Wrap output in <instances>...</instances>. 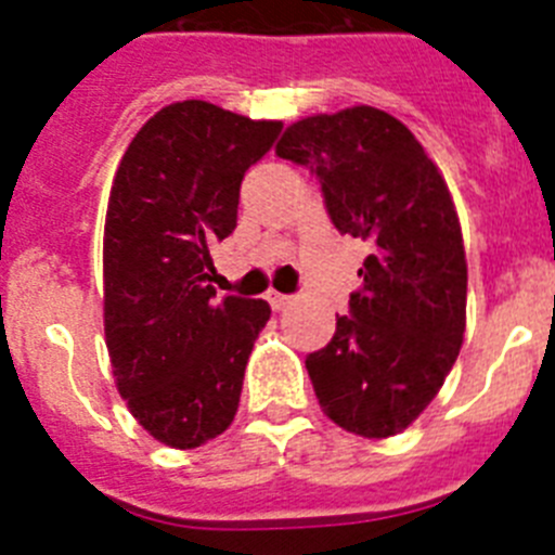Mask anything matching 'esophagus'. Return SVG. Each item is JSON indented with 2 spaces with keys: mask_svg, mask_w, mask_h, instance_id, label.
Returning <instances> with one entry per match:
<instances>
[{
  "mask_svg": "<svg viewBox=\"0 0 555 555\" xmlns=\"http://www.w3.org/2000/svg\"><path fill=\"white\" fill-rule=\"evenodd\" d=\"M267 302H269V306H272V311H283V308L292 306V297H288V294L274 292V288H269V292H267Z\"/></svg>",
  "mask_w": 555,
  "mask_h": 555,
  "instance_id": "34e87169",
  "label": "esophagus"
}]
</instances>
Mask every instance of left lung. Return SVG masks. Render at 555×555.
Wrapping results in <instances>:
<instances>
[{
    "label": "left lung",
    "mask_w": 555,
    "mask_h": 555,
    "mask_svg": "<svg viewBox=\"0 0 555 555\" xmlns=\"http://www.w3.org/2000/svg\"><path fill=\"white\" fill-rule=\"evenodd\" d=\"M274 152L308 166L338 233L370 242L327 347L306 358L338 428L386 439L439 395L467 325V258L442 171L414 132L370 105L286 127Z\"/></svg>",
    "instance_id": "1"
}]
</instances>
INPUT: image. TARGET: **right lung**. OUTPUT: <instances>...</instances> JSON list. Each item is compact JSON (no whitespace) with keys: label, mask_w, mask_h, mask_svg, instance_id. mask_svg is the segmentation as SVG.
I'll return each instance as SVG.
<instances>
[{"label":"right lung","mask_w":555,"mask_h":555,"mask_svg":"<svg viewBox=\"0 0 555 555\" xmlns=\"http://www.w3.org/2000/svg\"><path fill=\"white\" fill-rule=\"evenodd\" d=\"M203 100L160 107L127 146L105 217V345L116 389L158 442L230 428L269 302L210 286V244L235 230L244 171L281 135Z\"/></svg>","instance_id":"right-lung-1"}]
</instances>
